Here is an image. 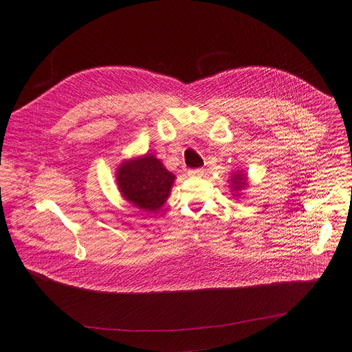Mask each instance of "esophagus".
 <instances>
[{
  "mask_svg": "<svg viewBox=\"0 0 352 352\" xmlns=\"http://www.w3.org/2000/svg\"><path fill=\"white\" fill-rule=\"evenodd\" d=\"M202 174H204V171H202V170H190L188 171L190 177H201Z\"/></svg>",
  "mask_w": 352,
  "mask_h": 352,
  "instance_id": "obj_1",
  "label": "esophagus"
}]
</instances>
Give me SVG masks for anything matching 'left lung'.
I'll use <instances>...</instances> for the list:
<instances>
[{
  "label": "left lung",
  "mask_w": 352,
  "mask_h": 352,
  "mask_svg": "<svg viewBox=\"0 0 352 352\" xmlns=\"http://www.w3.org/2000/svg\"><path fill=\"white\" fill-rule=\"evenodd\" d=\"M228 181H230V190H231V194L234 198L241 197L244 194V191L250 187L248 175L243 170L232 171Z\"/></svg>",
  "instance_id": "obj_1"
}]
</instances>
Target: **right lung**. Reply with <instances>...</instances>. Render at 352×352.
I'll list each match as a JSON object with an SVG mask.
<instances>
[{
  "label": "right lung",
  "mask_w": 352,
  "mask_h": 352,
  "mask_svg": "<svg viewBox=\"0 0 352 352\" xmlns=\"http://www.w3.org/2000/svg\"><path fill=\"white\" fill-rule=\"evenodd\" d=\"M121 197L146 212H157L171 194L175 175L153 154L124 160L116 173Z\"/></svg>",
  "instance_id": "add662e5"
}]
</instances>
